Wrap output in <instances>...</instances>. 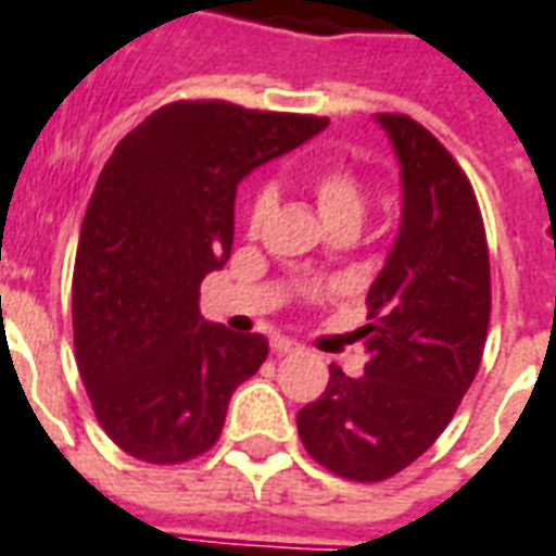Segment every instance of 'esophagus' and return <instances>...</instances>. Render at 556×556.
Listing matches in <instances>:
<instances>
[{"mask_svg":"<svg viewBox=\"0 0 556 556\" xmlns=\"http://www.w3.org/2000/svg\"><path fill=\"white\" fill-rule=\"evenodd\" d=\"M299 350H302V346H299L295 340L281 338V334H278V338H273V352H275V355H290V352H299Z\"/></svg>","mask_w":556,"mask_h":556,"instance_id":"obj_1","label":"esophagus"}]
</instances>
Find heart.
I'll use <instances>...</instances> for the list:
<instances>
[{
    "label": "heart",
    "mask_w": 556,
    "mask_h": 556,
    "mask_svg": "<svg viewBox=\"0 0 556 556\" xmlns=\"http://www.w3.org/2000/svg\"><path fill=\"white\" fill-rule=\"evenodd\" d=\"M311 192L317 201L319 216L326 218L328 228H340V225H362L364 213H367V189L358 174L352 172L350 165H326L311 177ZM275 206L273 189H261L251 201L249 228L261 230L263 222L269 218Z\"/></svg>",
    "instance_id": "1"
}]
</instances>
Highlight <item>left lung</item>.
<instances>
[{
    "instance_id": "8db88e82",
    "label": "left lung",
    "mask_w": 556,
    "mask_h": 556,
    "mask_svg": "<svg viewBox=\"0 0 556 556\" xmlns=\"http://www.w3.org/2000/svg\"><path fill=\"white\" fill-rule=\"evenodd\" d=\"M403 177V222L367 293V364L328 367L319 400L295 424L314 459L355 483H379L424 456L480 370L492 314L489 245L459 162L408 115H376Z\"/></svg>"
}]
</instances>
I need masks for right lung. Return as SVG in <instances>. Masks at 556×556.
I'll return each mask as SVG.
<instances>
[{"mask_svg": "<svg viewBox=\"0 0 556 556\" xmlns=\"http://www.w3.org/2000/svg\"><path fill=\"white\" fill-rule=\"evenodd\" d=\"M328 117L177 100L117 141L85 210L73 266V346L100 427L150 465L213 447L263 334L201 317V281L233 245L237 184L305 144Z\"/></svg>", "mask_w": 556, "mask_h": 556, "instance_id": "add662e5", "label": "right lung"}]
</instances>
